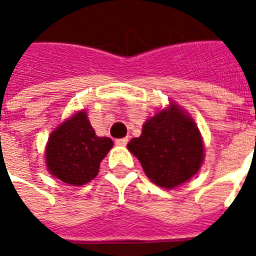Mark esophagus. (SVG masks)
Instances as JSON below:
<instances>
[{"mask_svg":"<svg viewBox=\"0 0 256 256\" xmlns=\"http://www.w3.org/2000/svg\"><path fill=\"white\" fill-rule=\"evenodd\" d=\"M128 138L126 137V138H119V140H115V144L119 145V146H124V145L128 144Z\"/></svg>","mask_w":256,"mask_h":256,"instance_id":"1","label":"esophagus"}]
</instances>
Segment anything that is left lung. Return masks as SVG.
I'll list each match as a JSON object with an SVG mask.
<instances>
[{
    "instance_id": "left-lung-1",
    "label": "left lung",
    "mask_w": 256,
    "mask_h": 256,
    "mask_svg": "<svg viewBox=\"0 0 256 256\" xmlns=\"http://www.w3.org/2000/svg\"><path fill=\"white\" fill-rule=\"evenodd\" d=\"M146 177L158 186L172 189L186 182L204 160V145L198 124L172 102L150 118L142 133L128 144Z\"/></svg>"
}]
</instances>
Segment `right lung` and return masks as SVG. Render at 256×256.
<instances>
[{
  "instance_id": "add662e5",
  "label": "right lung",
  "mask_w": 256,
  "mask_h": 256,
  "mask_svg": "<svg viewBox=\"0 0 256 256\" xmlns=\"http://www.w3.org/2000/svg\"><path fill=\"white\" fill-rule=\"evenodd\" d=\"M112 145L111 138L96 136L86 111H79L49 136L45 148L48 170L64 184L84 185L98 174Z\"/></svg>"
}]
</instances>
